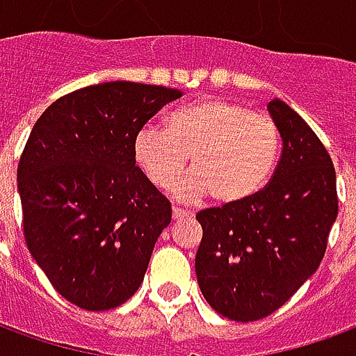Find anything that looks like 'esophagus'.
Segmentation results:
<instances>
[{"instance_id":"obj_1","label":"esophagus","mask_w":356,"mask_h":356,"mask_svg":"<svg viewBox=\"0 0 356 356\" xmlns=\"http://www.w3.org/2000/svg\"><path fill=\"white\" fill-rule=\"evenodd\" d=\"M188 217H193L191 211H186V209L181 208H173V219H175V221H183V219H188Z\"/></svg>"}]
</instances>
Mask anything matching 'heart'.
Returning a JSON list of instances; mask_svg holds the SVG:
<instances>
[{
    "label": "heart",
    "instance_id": "heart-1",
    "mask_svg": "<svg viewBox=\"0 0 356 356\" xmlns=\"http://www.w3.org/2000/svg\"><path fill=\"white\" fill-rule=\"evenodd\" d=\"M133 152L148 181L162 191L175 185L191 158L194 171L175 188L179 198L211 194L221 206H236L267 185L280 156V131L270 118L244 104L206 99L171 112L165 129H140Z\"/></svg>",
    "mask_w": 356,
    "mask_h": 356
}]
</instances>
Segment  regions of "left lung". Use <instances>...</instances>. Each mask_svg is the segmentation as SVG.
I'll return each instance as SVG.
<instances>
[{
	"label": "left lung",
	"mask_w": 356,
	"mask_h": 356,
	"mask_svg": "<svg viewBox=\"0 0 356 356\" xmlns=\"http://www.w3.org/2000/svg\"><path fill=\"white\" fill-rule=\"evenodd\" d=\"M282 156L261 193L202 209L196 276L211 309L236 322L265 318L316 273L337 217L336 170L314 131L280 99L267 104Z\"/></svg>",
	"instance_id": "left-lung-1"
}]
</instances>
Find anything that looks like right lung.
I'll return each mask as SVG.
<instances>
[{"mask_svg":"<svg viewBox=\"0 0 356 356\" xmlns=\"http://www.w3.org/2000/svg\"><path fill=\"white\" fill-rule=\"evenodd\" d=\"M179 89L104 81L43 112L17 183L30 254L55 290L86 311L120 307L139 290L171 221V204L135 165V137Z\"/></svg>","mask_w":356,"mask_h":356,"instance_id":"add662e5","label":"right lung"}]
</instances>
